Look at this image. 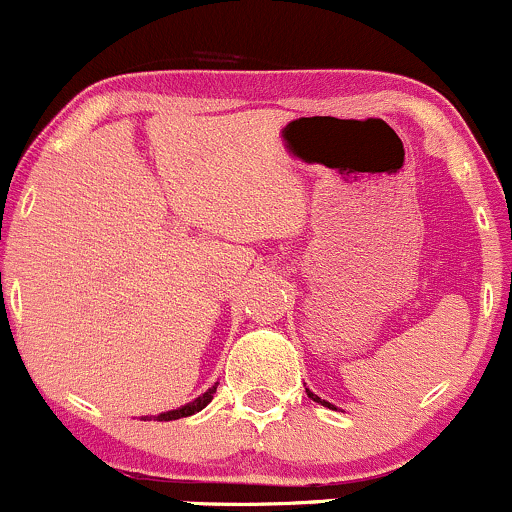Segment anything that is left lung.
<instances>
[{
    "instance_id": "obj_1",
    "label": "left lung",
    "mask_w": 512,
    "mask_h": 512,
    "mask_svg": "<svg viewBox=\"0 0 512 512\" xmlns=\"http://www.w3.org/2000/svg\"><path fill=\"white\" fill-rule=\"evenodd\" d=\"M305 392H308V397H313V402H320V404H325V407H332V404H327L325 399H320L317 395H313V392H310V390H305Z\"/></svg>"
}]
</instances>
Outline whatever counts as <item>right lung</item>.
Segmentation results:
<instances>
[{
  "instance_id": "obj_1",
  "label": "right lung",
  "mask_w": 512,
  "mask_h": 512,
  "mask_svg": "<svg viewBox=\"0 0 512 512\" xmlns=\"http://www.w3.org/2000/svg\"><path fill=\"white\" fill-rule=\"evenodd\" d=\"M214 392H216V387H209V392H204V395L197 397L195 402L185 404V407H180V409L166 411V414L158 416V421H175V419H182V416H192V414H195V411L207 407L211 399H214Z\"/></svg>"
}]
</instances>
